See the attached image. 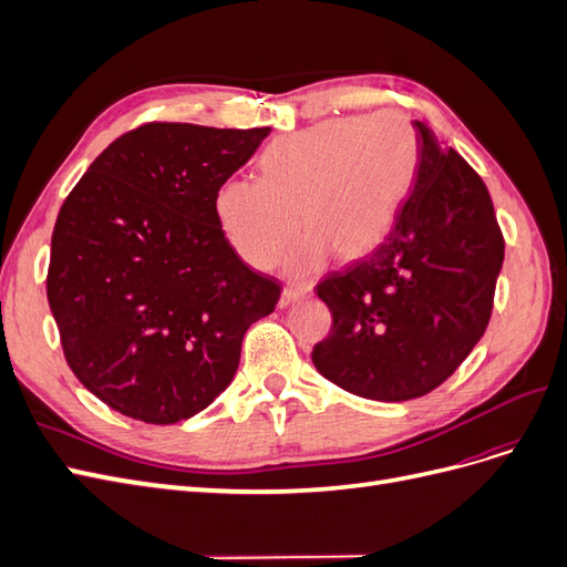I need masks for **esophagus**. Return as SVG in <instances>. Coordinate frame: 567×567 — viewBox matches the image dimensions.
Instances as JSON below:
<instances>
[{
    "label": "esophagus",
    "instance_id": "obj_1",
    "mask_svg": "<svg viewBox=\"0 0 567 567\" xmlns=\"http://www.w3.org/2000/svg\"><path fill=\"white\" fill-rule=\"evenodd\" d=\"M307 296H310V288H284V293H281V307L293 305V302H298V300H302V298H307Z\"/></svg>",
    "mask_w": 567,
    "mask_h": 567
}]
</instances>
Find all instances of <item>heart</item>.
I'll return each instance as SVG.
<instances>
[{
  "label": "heart",
  "instance_id": "heart-1",
  "mask_svg": "<svg viewBox=\"0 0 567 567\" xmlns=\"http://www.w3.org/2000/svg\"><path fill=\"white\" fill-rule=\"evenodd\" d=\"M260 169L219 186V227L248 265L271 269L302 225L284 269L310 281L333 252L352 260L385 241L416 179L419 140L398 111L326 120L269 144Z\"/></svg>",
  "mask_w": 567,
  "mask_h": 567
}]
</instances>
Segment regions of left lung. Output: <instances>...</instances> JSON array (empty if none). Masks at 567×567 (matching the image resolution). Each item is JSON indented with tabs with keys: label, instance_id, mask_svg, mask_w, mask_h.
<instances>
[{
	"label": "left lung",
	"instance_id": "1",
	"mask_svg": "<svg viewBox=\"0 0 567 567\" xmlns=\"http://www.w3.org/2000/svg\"><path fill=\"white\" fill-rule=\"evenodd\" d=\"M419 169L392 231L317 286L333 315L312 362L338 388L406 402L444 383L483 338L504 238L485 182L416 120Z\"/></svg>",
	"mask_w": 567,
	"mask_h": 567
}]
</instances>
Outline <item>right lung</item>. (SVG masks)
Returning <instances> with one entry per match:
<instances>
[{"instance_id": "right-lung-1", "label": "right lung", "mask_w": 567, "mask_h": 567, "mask_svg": "<svg viewBox=\"0 0 567 567\" xmlns=\"http://www.w3.org/2000/svg\"><path fill=\"white\" fill-rule=\"evenodd\" d=\"M269 127L151 123L115 140L56 217L47 277L68 367L111 409L179 423L231 383L281 286L225 238L215 196Z\"/></svg>"}]
</instances>
